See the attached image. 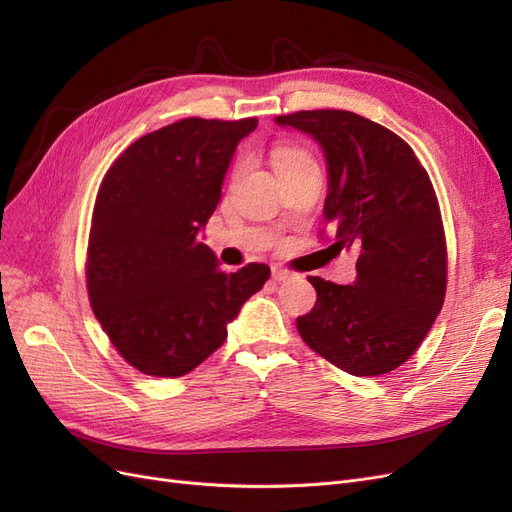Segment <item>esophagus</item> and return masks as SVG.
I'll return each instance as SVG.
<instances>
[{
    "mask_svg": "<svg viewBox=\"0 0 512 512\" xmlns=\"http://www.w3.org/2000/svg\"><path fill=\"white\" fill-rule=\"evenodd\" d=\"M292 273L288 269H282V267H273V280L275 282H286L290 280Z\"/></svg>",
    "mask_w": 512,
    "mask_h": 512,
    "instance_id": "esophagus-1",
    "label": "esophagus"
}]
</instances>
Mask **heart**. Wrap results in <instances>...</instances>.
Returning <instances> with one entry per match:
<instances>
[{"instance_id":"obj_1","label":"heart","mask_w":512,"mask_h":512,"mask_svg":"<svg viewBox=\"0 0 512 512\" xmlns=\"http://www.w3.org/2000/svg\"><path fill=\"white\" fill-rule=\"evenodd\" d=\"M271 162H273L275 173L280 175V173H286V170H290V168H297V166H301V164H305V162H314V160H312V156H309V153H307L303 147H299V145L277 143V145H273V149H271Z\"/></svg>"}]
</instances>
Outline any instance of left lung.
Segmentation results:
<instances>
[{"label": "left lung", "instance_id": "8db88e82", "mask_svg": "<svg viewBox=\"0 0 512 512\" xmlns=\"http://www.w3.org/2000/svg\"><path fill=\"white\" fill-rule=\"evenodd\" d=\"M275 121L324 149L331 247L359 254L354 284L307 277L318 299L297 318L299 335L352 376L389 374L421 346L446 297V237L427 170L404 138L350 111Z\"/></svg>", "mask_w": 512, "mask_h": 512}]
</instances>
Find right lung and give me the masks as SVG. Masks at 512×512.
Here are the masks:
<instances>
[{"label": "right lung", "mask_w": 512, "mask_h": 512, "mask_svg": "<svg viewBox=\"0 0 512 512\" xmlns=\"http://www.w3.org/2000/svg\"><path fill=\"white\" fill-rule=\"evenodd\" d=\"M256 117H188L134 141L106 170L87 245L89 303L111 344L156 378L190 374L269 280L260 262L226 273L196 237Z\"/></svg>", "instance_id": "1"}]
</instances>
